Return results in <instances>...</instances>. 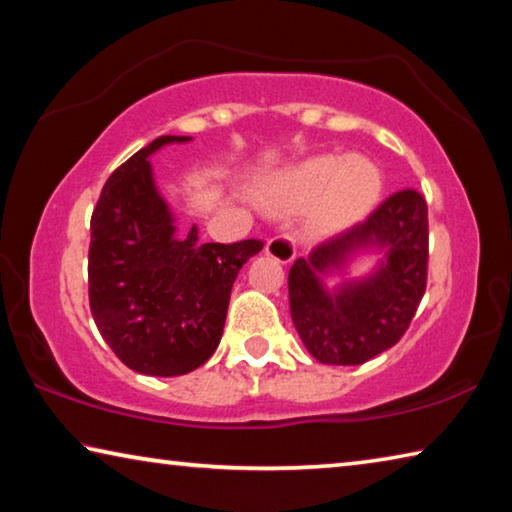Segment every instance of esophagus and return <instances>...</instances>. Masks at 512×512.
Masks as SVG:
<instances>
[{
	"mask_svg": "<svg viewBox=\"0 0 512 512\" xmlns=\"http://www.w3.org/2000/svg\"><path fill=\"white\" fill-rule=\"evenodd\" d=\"M266 255L280 264H289L296 257V241L289 235H275L266 241Z\"/></svg>",
	"mask_w": 512,
	"mask_h": 512,
	"instance_id": "esophagus-1",
	"label": "esophagus"
}]
</instances>
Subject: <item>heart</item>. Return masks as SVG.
<instances>
[{"label":"heart","instance_id":"heart-1","mask_svg":"<svg viewBox=\"0 0 512 512\" xmlns=\"http://www.w3.org/2000/svg\"><path fill=\"white\" fill-rule=\"evenodd\" d=\"M384 178L375 162L361 155L325 153L296 164L268 189L266 205L275 212L311 207L309 223L320 235H332L363 219L379 201Z\"/></svg>","mask_w":512,"mask_h":512}]
</instances>
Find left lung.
I'll use <instances>...</instances> for the list:
<instances>
[{"label": "left lung", "instance_id": "1", "mask_svg": "<svg viewBox=\"0 0 512 512\" xmlns=\"http://www.w3.org/2000/svg\"><path fill=\"white\" fill-rule=\"evenodd\" d=\"M366 247L385 253L376 271L329 294L319 275ZM427 262V201L415 189L391 194L366 221L298 257L289 271V305L311 357L329 366H359L393 348L427 289Z\"/></svg>", "mask_w": 512, "mask_h": 512}]
</instances>
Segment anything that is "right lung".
<instances>
[{
  "label": "right lung",
  "mask_w": 512,
  "mask_h": 512,
  "mask_svg": "<svg viewBox=\"0 0 512 512\" xmlns=\"http://www.w3.org/2000/svg\"><path fill=\"white\" fill-rule=\"evenodd\" d=\"M192 137L162 135L110 173L90 221V311L103 341L142 375H187L221 341L239 268L262 241L201 244L176 223L153 183L149 155Z\"/></svg>",
  "instance_id": "right-lung-1"
}]
</instances>
